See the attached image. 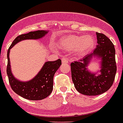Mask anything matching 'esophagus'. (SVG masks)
<instances>
[{"instance_id":"34e87169","label":"esophagus","mask_w":123,"mask_h":123,"mask_svg":"<svg viewBox=\"0 0 123 123\" xmlns=\"http://www.w3.org/2000/svg\"><path fill=\"white\" fill-rule=\"evenodd\" d=\"M61 60L62 63H68V59L65 58V57H62V58L61 59Z\"/></svg>"}]
</instances>
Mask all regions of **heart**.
<instances>
[{
    "mask_svg": "<svg viewBox=\"0 0 123 123\" xmlns=\"http://www.w3.org/2000/svg\"><path fill=\"white\" fill-rule=\"evenodd\" d=\"M94 39L90 35H69L62 38L60 45L67 50H76L79 54H84L94 45Z\"/></svg>",
    "mask_w": 123,
    "mask_h": 123,
    "instance_id": "b5f03b06",
    "label": "heart"
}]
</instances>
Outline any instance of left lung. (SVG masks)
<instances>
[{
	"label": "left lung",
	"mask_w": 123,
	"mask_h": 123,
	"mask_svg": "<svg viewBox=\"0 0 123 123\" xmlns=\"http://www.w3.org/2000/svg\"><path fill=\"white\" fill-rule=\"evenodd\" d=\"M97 45L92 54L71 63L72 80L78 92L85 95H98L108 90L115 79L117 66L115 48L104 34L97 32ZM93 56L102 58L101 74L95 75L86 68Z\"/></svg>",
	"instance_id": "left-lung-1"
}]
</instances>
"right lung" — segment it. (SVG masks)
Returning <instances> with one entry per match:
<instances>
[{"label":"right lung","mask_w":123,"mask_h":123,"mask_svg":"<svg viewBox=\"0 0 123 123\" xmlns=\"http://www.w3.org/2000/svg\"><path fill=\"white\" fill-rule=\"evenodd\" d=\"M47 33V31L38 30L18 36L12 43L7 51V74L9 82L12 90L19 96L31 100H42L47 97L52 92L53 80L55 72L61 65V60L46 62L39 73L33 80L28 82H21L13 76L11 71L9 61L10 49L19 41L26 39L40 38Z\"/></svg>","instance_id":"right-lung-1"}]
</instances>
